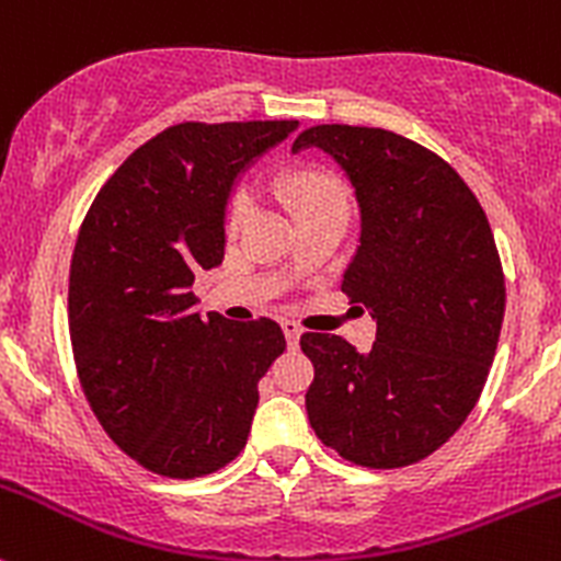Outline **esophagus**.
Listing matches in <instances>:
<instances>
[{
  "instance_id": "1",
  "label": "esophagus",
  "mask_w": 561,
  "mask_h": 561,
  "mask_svg": "<svg viewBox=\"0 0 561 561\" xmlns=\"http://www.w3.org/2000/svg\"><path fill=\"white\" fill-rule=\"evenodd\" d=\"M282 331H285L287 336V345L298 347V340H301V325L293 323V320H285V323H282Z\"/></svg>"
}]
</instances>
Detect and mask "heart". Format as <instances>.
Instances as JSON below:
<instances>
[{
	"instance_id": "b5f03b06",
	"label": "heart",
	"mask_w": 561,
	"mask_h": 561,
	"mask_svg": "<svg viewBox=\"0 0 561 561\" xmlns=\"http://www.w3.org/2000/svg\"><path fill=\"white\" fill-rule=\"evenodd\" d=\"M271 192L279 199L282 208L298 221L323 214H347V186L331 167L318 161H298L279 170L271 181ZM247 194H230L225 205V232L236 236L249 219Z\"/></svg>"
}]
</instances>
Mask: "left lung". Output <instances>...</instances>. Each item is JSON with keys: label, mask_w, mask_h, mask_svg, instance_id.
<instances>
[{"label": "left lung", "mask_w": 561, "mask_h": 561, "mask_svg": "<svg viewBox=\"0 0 561 561\" xmlns=\"http://www.w3.org/2000/svg\"><path fill=\"white\" fill-rule=\"evenodd\" d=\"M314 145L356 188L362 238L342 293L378 320L373 351L307 331L314 436L367 469L419 463L477 405L504 320V271L491 225L463 178L433 150L364 125H312Z\"/></svg>", "instance_id": "obj_1"}]
</instances>
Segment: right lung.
I'll return each instance as SVG.
<instances>
[{
    "instance_id": "right-lung-1",
    "label": "right lung",
    "mask_w": 561,
    "mask_h": 561,
    "mask_svg": "<svg viewBox=\"0 0 561 561\" xmlns=\"http://www.w3.org/2000/svg\"><path fill=\"white\" fill-rule=\"evenodd\" d=\"M296 128L170 125L117 167L81 221L68 282L76 373L108 438L153 474H214L247 447L285 334L268 318H199L192 285L225 260L238 172Z\"/></svg>"
}]
</instances>
